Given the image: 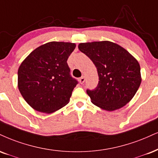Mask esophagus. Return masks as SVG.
Returning a JSON list of instances; mask_svg holds the SVG:
<instances>
[{"instance_id":"1","label":"esophagus","mask_w":158,"mask_h":158,"mask_svg":"<svg viewBox=\"0 0 158 158\" xmlns=\"http://www.w3.org/2000/svg\"><path fill=\"white\" fill-rule=\"evenodd\" d=\"M85 81V78L84 77H81V78H79V82H80V84L81 85L84 84Z\"/></svg>"}]
</instances>
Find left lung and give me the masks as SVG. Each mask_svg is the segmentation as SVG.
<instances>
[{"instance_id": "obj_1", "label": "left lung", "mask_w": 158, "mask_h": 158, "mask_svg": "<svg viewBox=\"0 0 158 158\" xmlns=\"http://www.w3.org/2000/svg\"><path fill=\"white\" fill-rule=\"evenodd\" d=\"M78 48L97 68V87L87 90L92 103L102 110L113 111L130 102L141 83L140 64L136 59L110 41L80 43Z\"/></svg>"}]
</instances>
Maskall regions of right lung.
I'll return each mask as SVG.
<instances>
[{
    "instance_id": "right-lung-1",
    "label": "right lung",
    "mask_w": 158,
    "mask_h": 158,
    "mask_svg": "<svg viewBox=\"0 0 158 158\" xmlns=\"http://www.w3.org/2000/svg\"><path fill=\"white\" fill-rule=\"evenodd\" d=\"M75 43L50 42L35 49L20 65L18 89L38 112L51 113L65 106L78 81L71 76L67 60Z\"/></svg>"
}]
</instances>
